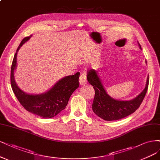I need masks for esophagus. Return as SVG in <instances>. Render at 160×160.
<instances>
[{
    "instance_id": "34e87169",
    "label": "esophagus",
    "mask_w": 160,
    "mask_h": 160,
    "mask_svg": "<svg viewBox=\"0 0 160 160\" xmlns=\"http://www.w3.org/2000/svg\"><path fill=\"white\" fill-rule=\"evenodd\" d=\"M79 83L81 85L87 83L86 73L84 72V71H82V72H81V74L79 76Z\"/></svg>"
}]
</instances>
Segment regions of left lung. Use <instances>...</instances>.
I'll list each match as a JSON object with an SVG mask.
<instances>
[{"instance_id":"1","label":"left lung","mask_w":160,"mask_h":160,"mask_svg":"<svg viewBox=\"0 0 160 160\" xmlns=\"http://www.w3.org/2000/svg\"><path fill=\"white\" fill-rule=\"evenodd\" d=\"M139 46L142 49L140 44ZM87 78L95 91L92 104V111L98 117L108 121L123 118L134 112L144 100L149 84V77H148L144 89L136 97L130 101H118L107 94L97 71L95 69L89 71Z\"/></svg>"}]
</instances>
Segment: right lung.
Segmentation results:
<instances>
[{"instance_id": "obj_1", "label": "right lung", "mask_w": 160, "mask_h": 160, "mask_svg": "<svg viewBox=\"0 0 160 160\" xmlns=\"http://www.w3.org/2000/svg\"><path fill=\"white\" fill-rule=\"evenodd\" d=\"M31 36L24 38L16 49L11 66V87L15 96L26 111L43 118H53L65 108L71 95L79 87L80 73L78 72L73 75L65 77L58 81L48 91L42 94H27L22 91L16 83L14 79L16 57L19 49Z\"/></svg>"}]
</instances>
